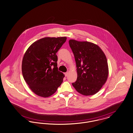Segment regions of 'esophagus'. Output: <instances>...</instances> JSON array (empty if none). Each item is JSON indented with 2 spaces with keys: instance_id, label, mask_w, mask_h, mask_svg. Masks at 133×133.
Wrapping results in <instances>:
<instances>
[{
  "instance_id": "obj_1",
  "label": "esophagus",
  "mask_w": 133,
  "mask_h": 133,
  "mask_svg": "<svg viewBox=\"0 0 133 133\" xmlns=\"http://www.w3.org/2000/svg\"><path fill=\"white\" fill-rule=\"evenodd\" d=\"M68 74H69L68 72H64V75H65V77H67V76H68Z\"/></svg>"
}]
</instances>
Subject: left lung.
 Masks as SVG:
<instances>
[{"label": "left lung", "instance_id": "1", "mask_svg": "<svg viewBox=\"0 0 133 133\" xmlns=\"http://www.w3.org/2000/svg\"><path fill=\"white\" fill-rule=\"evenodd\" d=\"M74 54L78 77L72 85L80 94L92 95L102 88L108 75L105 54L97 45L87 41L70 40Z\"/></svg>", "mask_w": 133, "mask_h": 133}]
</instances>
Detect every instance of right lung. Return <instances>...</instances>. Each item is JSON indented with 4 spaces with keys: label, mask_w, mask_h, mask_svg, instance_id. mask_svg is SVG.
<instances>
[{
    "label": "right lung",
    "mask_w": 133,
    "mask_h": 133,
    "mask_svg": "<svg viewBox=\"0 0 133 133\" xmlns=\"http://www.w3.org/2000/svg\"><path fill=\"white\" fill-rule=\"evenodd\" d=\"M66 37H45L27 49L23 58L22 70L29 88L37 95L47 97L61 86L64 75L58 70L56 53Z\"/></svg>",
    "instance_id": "add662e5"
}]
</instances>
